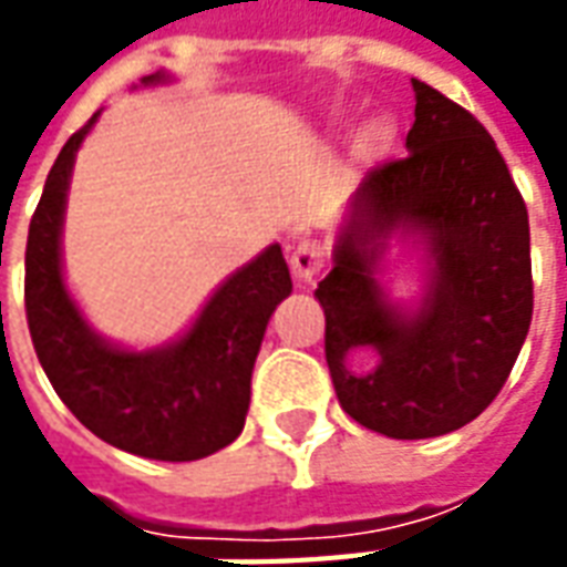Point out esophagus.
Returning <instances> with one entry per match:
<instances>
[{
	"label": "esophagus",
	"instance_id": "34e87169",
	"mask_svg": "<svg viewBox=\"0 0 567 567\" xmlns=\"http://www.w3.org/2000/svg\"><path fill=\"white\" fill-rule=\"evenodd\" d=\"M321 267H324V248H321L319 239H300L291 248V272H295L300 282L316 279Z\"/></svg>",
	"mask_w": 567,
	"mask_h": 567
}]
</instances>
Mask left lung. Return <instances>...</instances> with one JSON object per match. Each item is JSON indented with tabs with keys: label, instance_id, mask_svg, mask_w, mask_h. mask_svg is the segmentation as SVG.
Instances as JSON below:
<instances>
[{
	"label": "left lung",
	"instance_id": "left-lung-1",
	"mask_svg": "<svg viewBox=\"0 0 567 567\" xmlns=\"http://www.w3.org/2000/svg\"><path fill=\"white\" fill-rule=\"evenodd\" d=\"M406 154L373 166L355 190L333 270L316 288L324 358L349 416L394 440L474 422L511 377L535 309L528 209L495 140L467 109L413 81ZM422 233L435 260L416 317L372 279L392 229ZM373 344L381 364L352 374L344 355Z\"/></svg>",
	"mask_w": 567,
	"mask_h": 567
}]
</instances>
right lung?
Instances as JSON below:
<instances>
[{"mask_svg":"<svg viewBox=\"0 0 567 567\" xmlns=\"http://www.w3.org/2000/svg\"><path fill=\"white\" fill-rule=\"evenodd\" d=\"M93 121L56 154L30 221L23 303L32 346L60 401L96 437L142 458L194 462L234 443L246 425L255 358L272 309L291 295V272L282 248L270 246L215 291L178 343L124 352L100 340L60 272L69 175Z\"/></svg>","mask_w":567,"mask_h":567,"instance_id":"obj_1","label":"right lung"}]
</instances>
